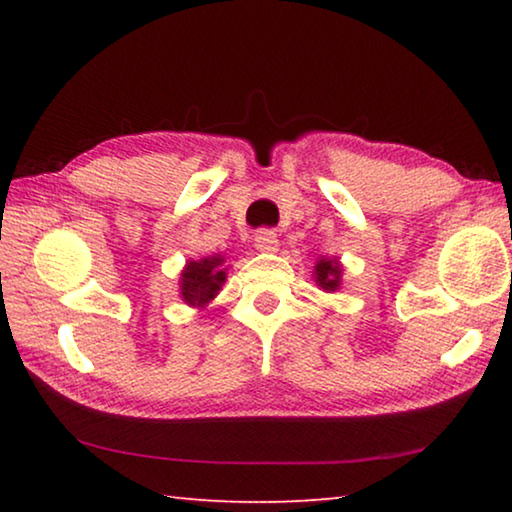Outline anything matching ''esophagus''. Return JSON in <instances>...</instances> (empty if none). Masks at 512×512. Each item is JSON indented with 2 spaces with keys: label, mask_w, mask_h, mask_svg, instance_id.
I'll list each match as a JSON object with an SVG mask.
<instances>
[{
  "label": "esophagus",
  "mask_w": 512,
  "mask_h": 512,
  "mask_svg": "<svg viewBox=\"0 0 512 512\" xmlns=\"http://www.w3.org/2000/svg\"><path fill=\"white\" fill-rule=\"evenodd\" d=\"M255 248L259 253H275L280 248V239L271 230H259L255 235Z\"/></svg>",
  "instance_id": "34e87169"
}]
</instances>
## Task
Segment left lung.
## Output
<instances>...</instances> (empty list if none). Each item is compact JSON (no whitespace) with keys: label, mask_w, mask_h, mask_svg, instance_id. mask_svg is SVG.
I'll return each mask as SVG.
<instances>
[{"label":"left lung","mask_w":512,"mask_h":512,"mask_svg":"<svg viewBox=\"0 0 512 512\" xmlns=\"http://www.w3.org/2000/svg\"><path fill=\"white\" fill-rule=\"evenodd\" d=\"M314 282L318 284V289H323L325 293H336L343 284V264L339 257H327L320 255L316 259L314 266Z\"/></svg>","instance_id":"obj_1"}]
</instances>
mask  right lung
<instances>
[{
    "mask_svg": "<svg viewBox=\"0 0 512 512\" xmlns=\"http://www.w3.org/2000/svg\"><path fill=\"white\" fill-rule=\"evenodd\" d=\"M225 280H228V266H225L223 255L214 253L201 259H189L183 271H180V298L189 307L205 309L219 296Z\"/></svg>",
    "mask_w": 512,
    "mask_h": 512,
    "instance_id": "1",
    "label": "right lung"
}]
</instances>
